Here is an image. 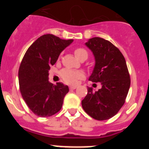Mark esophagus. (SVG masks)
I'll return each instance as SVG.
<instances>
[{
	"label": "esophagus",
	"mask_w": 149,
	"mask_h": 149,
	"mask_svg": "<svg viewBox=\"0 0 149 149\" xmlns=\"http://www.w3.org/2000/svg\"><path fill=\"white\" fill-rule=\"evenodd\" d=\"M77 87V86H69V89H75Z\"/></svg>",
	"instance_id": "1"
}]
</instances>
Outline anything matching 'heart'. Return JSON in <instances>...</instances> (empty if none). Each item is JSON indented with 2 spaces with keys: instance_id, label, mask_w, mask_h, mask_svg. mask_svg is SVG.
Masks as SVG:
<instances>
[{
  "instance_id": "b5f03b06",
  "label": "heart",
  "mask_w": 149,
  "mask_h": 149,
  "mask_svg": "<svg viewBox=\"0 0 149 149\" xmlns=\"http://www.w3.org/2000/svg\"><path fill=\"white\" fill-rule=\"evenodd\" d=\"M75 56L78 60L82 58H87L88 52L85 48H77L74 51ZM62 78L66 83L70 84H76L79 81V80L82 79L84 77V72L81 71L73 70L70 68H65L62 70L61 73Z\"/></svg>"
}]
</instances>
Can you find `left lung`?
<instances>
[{
	"label": "left lung",
	"instance_id": "left-lung-1",
	"mask_svg": "<svg viewBox=\"0 0 149 149\" xmlns=\"http://www.w3.org/2000/svg\"><path fill=\"white\" fill-rule=\"evenodd\" d=\"M85 45L95 60L89 80L100 82L102 86L95 93L88 87L81 102L83 109L96 120H107L119 111L128 93L131 79L125 59L119 48L102 38L89 39Z\"/></svg>",
	"mask_w": 149,
	"mask_h": 149
}]
</instances>
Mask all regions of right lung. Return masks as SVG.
Segmentation results:
<instances>
[{"label": "right lung", "instance_id": "right-lung-1", "mask_svg": "<svg viewBox=\"0 0 149 149\" xmlns=\"http://www.w3.org/2000/svg\"><path fill=\"white\" fill-rule=\"evenodd\" d=\"M73 42L45 34L29 47L18 70V82L22 98L31 111L39 117H48L60 111L68 86L54 85L48 81V72L60 53Z\"/></svg>", "mask_w": 149, "mask_h": 149}]
</instances>
